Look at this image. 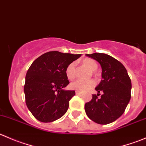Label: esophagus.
Here are the masks:
<instances>
[{
  "label": "esophagus",
  "mask_w": 146,
  "mask_h": 146,
  "mask_svg": "<svg viewBox=\"0 0 146 146\" xmlns=\"http://www.w3.org/2000/svg\"><path fill=\"white\" fill-rule=\"evenodd\" d=\"M76 95H80L82 93H81V92H78V91H76Z\"/></svg>",
  "instance_id": "obj_1"
}]
</instances>
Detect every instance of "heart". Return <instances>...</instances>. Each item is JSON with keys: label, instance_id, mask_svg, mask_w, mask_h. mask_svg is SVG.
Here are the masks:
<instances>
[{"label": "heart", "instance_id": "heart-1", "mask_svg": "<svg viewBox=\"0 0 146 146\" xmlns=\"http://www.w3.org/2000/svg\"><path fill=\"white\" fill-rule=\"evenodd\" d=\"M83 63L85 66H88L91 70L95 71L98 69V63L92 58H87L83 60ZM66 76L68 80H72L76 76V63L72 62L67 66L66 69ZM95 85V82L93 80H78L72 82L70 85V88L72 90H75L80 92H85L89 91Z\"/></svg>", "mask_w": 146, "mask_h": 146}]
</instances>
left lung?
Returning <instances> with one entry per match:
<instances>
[{
  "instance_id": "left-lung-1",
  "label": "left lung",
  "mask_w": 146,
  "mask_h": 146,
  "mask_svg": "<svg viewBox=\"0 0 146 146\" xmlns=\"http://www.w3.org/2000/svg\"><path fill=\"white\" fill-rule=\"evenodd\" d=\"M96 60L102 67V80L95 88L98 95L85 104L88 117L99 124H108L124 112L131 99V81L121 63L105 54H86ZM102 92L101 98L98 96Z\"/></svg>"
}]
</instances>
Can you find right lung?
I'll return each instance as SVG.
<instances>
[{
  "mask_svg": "<svg viewBox=\"0 0 146 146\" xmlns=\"http://www.w3.org/2000/svg\"><path fill=\"white\" fill-rule=\"evenodd\" d=\"M81 54L49 51L38 57L28 69L24 92L27 108L39 121L48 123L66 114L69 101L76 95L66 90L69 84L66 69Z\"/></svg>",
  "mask_w": 146,
  "mask_h": 146,
  "instance_id": "right-lung-1",
  "label": "right lung"
}]
</instances>
